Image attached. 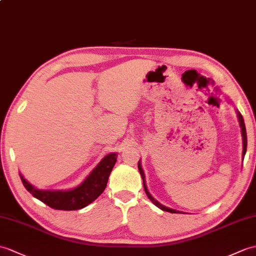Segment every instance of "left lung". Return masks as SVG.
Here are the masks:
<instances>
[{"instance_id": "left-lung-1", "label": "left lung", "mask_w": 256, "mask_h": 256, "mask_svg": "<svg viewBox=\"0 0 256 256\" xmlns=\"http://www.w3.org/2000/svg\"><path fill=\"white\" fill-rule=\"evenodd\" d=\"M236 112L238 121H239L240 128H241V135H242V148H243V150H242V159H244L246 152V142H246V124H244V120H243V116H241L240 112L238 111L236 109ZM138 166L140 174V176H142V184H144V190H145V192H146V194H147V196H148V198H150V200L152 202V203L155 204V205L158 207V208H160V210H164V212H172V214L181 212H179V210H176L169 208V207L164 206V205H162V204H160L157 200H155V198H152V194L150 193V191H148L147 186H146V181H145V174H144V170H142V168L140 160V162H138Z\"/></svg>"}]
</instances>
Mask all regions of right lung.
I'll return each instance as SVG.
<instances>
[{
  "label": "right lung",
  "mask_w": 256,
  "mask_h": 256,
  "mask_svg": "<svg viewBox=\"0 0 256 256\" xmlns=\"http://www.w3.org/2000/svg\"><path fill=\"white\" fill-rule=\"evenodd\" d=\"M116 158V152L106 155L80 186L70 190H40L28 182L22 174H20V176L27 191L51 208L76 210L92 203L104 191Z\"/></svg>",
  "instance_id": "obj_1"
}]
</instances>
